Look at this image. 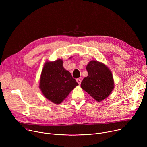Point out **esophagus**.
<instances>
[{"label": "esophagus", "instance_id": "1", "mask_svg": "<svg viewBox=\"0 0 147 147\" xmlns=\"http://www.w3.org/2000/svg\"><path fill=\"white\" fill-rule=\"evenodd\" d=\"M76 81H77V82L78 83V84H80V83H81V82H82V80H81V79H79V78H78V79H76Z\"/></svg>", "mask_w": 147, "mask_h": 147}]
</instances>
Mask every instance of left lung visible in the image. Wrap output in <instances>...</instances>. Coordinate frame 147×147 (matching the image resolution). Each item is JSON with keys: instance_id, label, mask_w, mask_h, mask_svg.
<instances>
[{"instance_id": "1", "label": "left lung", "mask_w": 147, "mask_h": 147, "mask_svg": "<svg viewBox=\"0 0 147 147\" xmlns=\"http://www.w3.org/2000/svg\"><path fill=\"white\" fill-rule=\"evenodd\" d=\"M88 76L81 83V88L98 102L109 96L113 91L114 79L110 69L101 62L92 60L88 64Z\"/></svg>"}]
</instances>
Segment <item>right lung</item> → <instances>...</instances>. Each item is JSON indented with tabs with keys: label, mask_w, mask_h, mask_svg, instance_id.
<instances>
[{
	"label": "right lung",
	"mask_w": 147,
	"mask_h": 147,
	"mask_svg": "<svg viewBox=\"0 0 147 147\" xmlns=\"http://www.w3.org/2000/svg\"><path fill=\"white\" fill-rule=\"evenodd\" d=\"M79 84L63 67V61H47L40 75L39 88L43 96L52 102L59 104Z\"/></svg>",
	"instance_id": "right-lung-1"
}]
</instances>
